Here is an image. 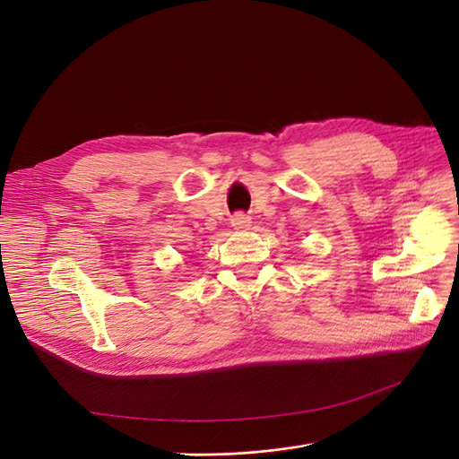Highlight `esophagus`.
I'll return each instance as SVG.
<instances>
[{
  "instance_id": "34e87169",
  "label": "esophagus",
  "mask_w": 459,
  "mask_h": 459,
  "mask_svg": "<svg viewBox=\"0 0 459 459\" xmlns=\"http://www.w3.org/2000/svg\"><path fill=\"white\" fill-rule=\"evenodd\" d=\"M249 223H251V220L246 213H236L230 220V225L234 227V230H246V229H249Z\"/></svg>"
}]
</instances>
